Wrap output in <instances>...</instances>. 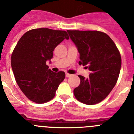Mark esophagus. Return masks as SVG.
<instances>
[{
	"label": "esophagus",
	"mask_w": 134,
	"mask_h": 134,
	"mask_svg": "<svg viewBox=\"0 0 134 134\" xmlns=\"http://www.w3.org/2000/svg\"><path fill=\"white\" fill-rule=\"evenodd\" d=\"M65 76H66V77H71V74H69V73H66V75H65Z\"/></svg>",
	"instance_id": "obj_1"
}]
</instances>
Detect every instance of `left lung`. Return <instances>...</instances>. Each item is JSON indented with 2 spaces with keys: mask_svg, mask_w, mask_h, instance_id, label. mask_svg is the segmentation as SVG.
Instances as JSON below:
<instances>
[{
  "mask_svg": "<svg viewBox=\"0 0 134 134\" xmlns=\"http://www.w3.org/2000/svg\"><path fill=\"white\" fill-rule=\"evenodd\" d=\"M80 56L79 65H88V78L79 75L80 85L75 88V98L94 105L103 101L118 81L121 66L120 51L111 38L97 31H67Z\"/></svg>",
  "mask_w": 134,
  "mask_h": 134,
  "instance_id": "obj_1",
  "label": "left lung"
}]
</instances>
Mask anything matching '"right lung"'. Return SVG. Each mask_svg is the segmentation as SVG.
Wrapping results in <instances>:
<instances>
[{
	"instance_id": "obj_1",
	"label": "right lung",
	"mask_w": 134,
	"mask_h": 134,
	"mask_svg": "<svg viewBox=\"0 0 134 134\" xmlns=\"http://www.w3.org/2000/svg\"><path fill=\"white\" fill-rule=\"evenodd\" d=\"M69 38L65 31L40 28L27 31L18 41L12 53V69L20 90L32 102L44 103L55 97L65 73L52 71L46 61L53 58L55 48Z\"/></svg>"
}]
</instances>
